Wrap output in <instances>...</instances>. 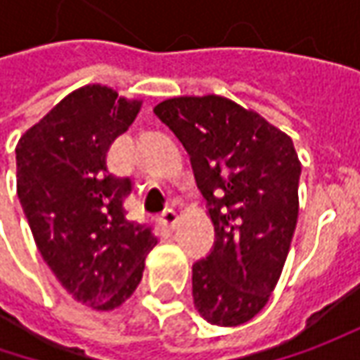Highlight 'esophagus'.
I'll use <instances>...</instances> for the list:
<instances>
[{
	"label": "esophagus",
	"mask_w": 360,
	"mask_h": 360,
	"mask_svg": "<svg viewBox=\"0 0 360 360\" xmlns=\"http://www.w3.org/2000/svg\"><path fill=\"white\" fill-rule=\"evenodd\" d=\"M160 224L164 226V229L168 230H174V226L178 224V220H180V216H178V212L176 210H172V208H168V210H164L162 214H160Z\"/></svg>",
	"instance_id": "34e87169"
}]
</instances>
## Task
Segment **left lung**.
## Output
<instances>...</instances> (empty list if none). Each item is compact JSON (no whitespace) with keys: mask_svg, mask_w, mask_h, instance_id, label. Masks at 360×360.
I'll return each instance as SVG.
<instances>
[{"mask_svg":"<svg viewBox=\"0 0 360 360\" xmlns=\"http://www.w3.org/2000/svg\"><path fill=\"white\" fill-rule=\"evenodd\" d=\"M154 114L186 148L214 224L210 255L192 266L194 307L210 325H242L269 302L297 229L295 144L220 96L170 98Z\"/></svg>","mask_w":360,"mask_h":360,"instance_id":"8db88e82","label":"left lung"}]
</instances>
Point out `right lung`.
<instances>
[{
    "mask_svg": "<svg viewBox=\"0 0 360 360\" xmlns=\"http://www.w3.org/2000/svg\"><path fill=\"white\" fill-rule=\"evenodd\" d=\"M142 102L105 86L65 96L15 148L18 198L39 255L72 297L112 311L142 281L156 236L131 220V180L108 170V150Z\"/></svg>",
    "mask_w": 360,
    "mask_h": 360,
    "instance_id": "1",
    "label": "right lung"
}]
</instances>
